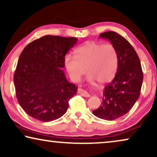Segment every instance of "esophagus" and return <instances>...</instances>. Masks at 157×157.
I'll return each mask as SVG.
<instances>
[{"instance_id":"34e87169","label":"esophagus","mask_w":157,"mask_h":157,"mask_svg":"<svg viewBox=\"0 0 157 157\" xmlns=\"http://www.w3.org/2000/svg\"><path fill=\"white\" fill-rule=\"evenodd\" d=\"M78 94H80L81 96H84V97H89V96H90L89 94L88 93V92H87L86 91H85V90L81 89H78Z\"/></svg>"}]
</instances>
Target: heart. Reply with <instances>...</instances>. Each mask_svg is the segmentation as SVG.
Masks as SVG:
<instances>
[{
  "label": "heart",
  "instance_id": "heart-1",
  "mask_svg": "<svg viewBox=\"0 0 157 157\" xmlns=\"http://www.w3.org/2000/svg\"><path fill=\"white\" fill-rule=\"evenodd\" d=\"M64 63L70 77L75 81L80 80L86 71L89 82L96 81L106 83L117 74L119 53L111 44L87 42L75 49L74 56L66 55Z\"/></svg>",
  "mask_w": 157,
  "mask_h": 157
}]
</instances>
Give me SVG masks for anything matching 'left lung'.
Instances as JSON below:
<instances>
[{
  "label": "left lung",
  "instance_id": "obj_1",
  "mask_svg": "<svg viewBox=\"0 0 157 157\" xmlns=\"http://www.w3.org/2000/svg\"><path fill=\"white\" fill-rule=\"evenodd\" d=\"M116 47L119 53V66L114 78L106 85L101 104L92 111L100 119L113 121L129 111L140 96L143 71L140 60L126 38L113 31L100 34Z\"/></svg>",
  "mask_w": 157,
  "mask_h": 157
}]
</instances>
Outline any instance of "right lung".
Segmentation results:
<instances>
[{
    "label": "right lung",
    "instance_id": "obj_1",
    "mask_svg": "<svg viewBox=\"0 0 157 157\" xmlns=\"http://www.w3.org/2000/svg\"><path fill=\"white\" fill-rule=\"evenodd\" d=\"M75 37L47 35L28 44L14 73L16 98L25 112L44 122L61 117L78 87L68 82L62 70Z\"/></svg>",
    "mask_w": 157,
    "mask_h": 157
}]
</instances>
